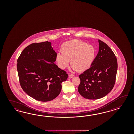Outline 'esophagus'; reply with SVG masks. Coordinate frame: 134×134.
Masks as SVG:
<instances>
[{
  "mask_svg": "<svg viewBox=\"0 0 134 134\" xmlns=\"http://www.w3.org/2000/svg\"><path fill=\"white\" fill-rule=\"evenodd\" d=\"M74 77V75L72 74H69V78H72Z\"/></svg>",
  "mask_w": 134,
  "mask_h": 134,
  "instance_id": "34e87169",
  "label": "esophagus"
}]
</instances>
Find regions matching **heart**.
Wrapping results in <instances>:
<instances>
[{"label":"heart","instance_id":"1","mask_svg":"<svg viewBox=\"0 0 134 134\" xmlns=\"http://www.w3.org/2000/svg\"><path fill=\"white\" fill-rule=\"evenodd\" d=\"M61 53H58L56 61L62 69L67 68L71 60L73 69L78 72H83L89 69L95 57V49L91 45L78 40H73L63 43Z\"/></svg>","mask_w":134,"mask_h":134}]
</instances>
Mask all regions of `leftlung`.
I'll return each mask as SVG.
<instances>
[{"mask_svg": "<svg viewBox=\"0 0 134 134\" xmlns=\"http://www.w3.org/2000/svg\"><path fill=\"white\" fill-rule=\"evenodd\" d=\"M99 52L89 69L80 75L78 91L86 99L105 97L113 89L118 70L116 57L111 49L99 40Z\"/></svg>", "mask_w": 134, "mask_h": 134, "instance_id": "1", "label": "left lung"}]
</instances>
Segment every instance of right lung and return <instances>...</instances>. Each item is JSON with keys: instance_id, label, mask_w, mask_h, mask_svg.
I'll use <instances>...</instances> for the list:
<instances>
[{"instance_id": "obj_1", "label": "right lung", "mask_w": 134, "mask_h": 134, "mask_svg": "<svg viewBox=\"0 0 134 134\" xmlns=\"http://www.w3.org/2000/svg\"><path fill=\"white\" fill-rule=\"evenodd\" d=\"M57 55L51 43L46 41L29 45L18 58L21 87L36 100L48 102L55 98L60 93L61 83L68 77L66 71L53 63Z\"/></svg>"}]
</instances>
